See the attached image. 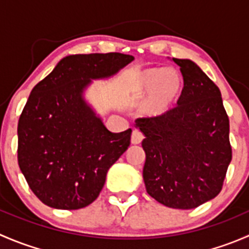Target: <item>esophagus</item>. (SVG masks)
Returning <instances> with one entry per match:
<instances>
[{"mask_svg": "<svg viewBox=\"0 0 249 249\" xmlns=\"http://www.w3.org/2000/svg\"><path fill=\"white\" fill-rule=\"evenodd\" d=\"M143 134L142 132L137 131V130H134L132 131V135H131V143L132 144H139V143H141V141L143 140Z\"/></svg>", "mask_w": 249, "mask_h": 249, "instance_id": "esophagus-1", "label": "esophagus"}]
</instances>
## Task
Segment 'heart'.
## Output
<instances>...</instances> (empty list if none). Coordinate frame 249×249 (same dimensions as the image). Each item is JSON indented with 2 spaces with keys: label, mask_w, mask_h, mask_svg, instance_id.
<instances>
[{
  "label": "heart",
  "mask_w": 249,
  "mask_h": 249,
  "mask_svg": "<svg viewBox=\"0 0 249 249\" xmlns=\"http://www.w3.org/2000/svg\"><path fill=\"white\" fill-rule=\"evenodd\" d=\"M182 76L176 70L149 69L139 77L141 92H150L144 104L148 115H161L172 107L182 91Z\"/></svg>",
  "instance_id": "heart-1"
}]
</instances>
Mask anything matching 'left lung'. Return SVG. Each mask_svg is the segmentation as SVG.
Listing matches in <instances>:
<instances>
[{"label": "left lung", "mask_w": 249, "mask_h": 249, "mask_svg": "<svg viewBox=\"0 0 249 249\" xmlns=\"http://www.w3.org/2000/svg\"><path fill=\"white\" fill-rule=\"evenodd\" d=\"M184 87L175 108L136 120L145 139L147 193L171 208L190 210L220 193L231 161L229 118L220 90L188 59H172Z\"/></svg>", "instance_id": "obj_1"}]
</instances>
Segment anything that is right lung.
<instances>
[{"label": "right lung", "instance_id": "1", "mask_svg": "<svg viewBox=\"0 0 249 249\" xmlns=\"http://www.w3.org/2000/svg\"><path fill=\"white\" fill-rule=\"evenodd\" d=\"M134 59L69 55L32 89L18 123V162L44 205L79 210L97 199L107 171L130 145L131 129L107 130L84 91L92 79L114 76Z\"/></svg>", "mask_w": 249, "mask_h": 249}]
</instances>
